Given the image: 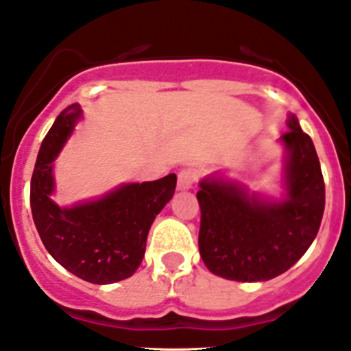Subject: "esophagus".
Segmentation results:
<instances>
[{"label": "esophagus", "mask_w": 351, "mask_h": 351, "mask_svg": "<svg viewBox=\"0 0 351 351\" xmlns=\"http://www.w3.org/2000/svg\"><path fill=\"white\" fill-rule=\"evenodd\" d=\"M197 180V171L192 168H183L178 173V189L180 191H185V189H191L194 185V182Z\"/></svg>", "instance_id": "obj_1"}]
</instances>
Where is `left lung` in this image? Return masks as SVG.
Returning <instances> with one entry per match:
<instances>
[{
    "instance_id": "obj_1",
    "label": "left lung",
    "mask_w": 351,
    "mask_h": 351,
    "mask_svg": "<svg viewBox=\"0 0 351 351\" xmlns=\"http://www.w3.org/2000/svg\"><path fill=\"white\" fill-rule=\"evenodd\" d=\"M282 135L287 147V197L280 202L247 195L237 183L204 180L199 253L218 277L239 282L270 280L289 270L312 245L322 221L326 186L312 138L294 116Z\"/></svg>"
}]
</instances>
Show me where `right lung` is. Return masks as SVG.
Here are the masks:
<instances>
[{
	"label": "right lung",
	"mask_w": 351,
	"mask_h": 351,
	"mask_svg": "<svg viewBox=\"0 0 351 351\" xmlns=\"http://www.w3.org/2000/svg\"><path fill=\"white\" fill-rule=\"evenodd\" d=\"M81 116L77 104L62 110L45 136L31 178V209L48 253L91 284H112L135 274L145 254L150 225L175 194L176 175L130 183L98 201L58 208L51 162Z\"/></svg>",
	"instance_id": "obj_1"
}]
</instances>
